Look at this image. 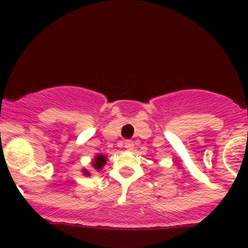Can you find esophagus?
Masks as SVG:
<instances>
[{"mask_svg":"<svg viewBox=\"0 0 248 248\" xmlns=\"http://www.w3.org/2000/svg\"><path fill=\"white\" fill-rule=\"evenodd\" d=\"M124 148L128 150H133V148H134L133 140H124Z\"/></svg>","mask_w":248,"mask_h":248,"instance_id":"1","label":"esophagus"}]
</instances>
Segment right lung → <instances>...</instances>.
Listing matches in <instances>:
<instances>
[{
  "mask_svg": "<svg viewBox=\"0 0 248 248\" xmlns=\"http://www.w3.org/2000/svg\"><path fill=\"white\" fill-rule=\"evenodd\" d=\"M105 163H106V157H105L104 155H98V156H96V157L94 158V162H93L92 164H93V167H94L96 170H99V169H101L102 167H104ZM85 175L90 176V173L85 172Z\"/></svg>",
  "mask_w": 248,
  "mask_h": 248,
  "instance_id": "obj_1",
  "label": "right lung"
}]
</instances>
